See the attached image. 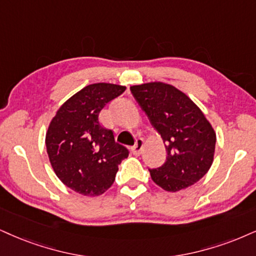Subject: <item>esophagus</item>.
<instances>
[{
  "instance_id": "obj_1",
  "label": "esophagus",
  "mask_w": 256,
  "mask_h": 256,
  "mask_svg": "<svg viewBox=\"0 0 256 256\" xmlns=\"http://www.w3.org/2000/svg\"><path fill=\"white\" fill-rule=\"evenodd\" d=\"M144 144V138H136V141H135V144L133 147H132V152H133L134 156H140V154L142 153Z\"/></svg>"
}]
</instances>
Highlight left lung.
I'll return each mask as SVG.
<instances>
[{"label": "left lung", "mask_w": 256, "mask_h": 256, "mask_svg": "<svg viewBox=\"0 0 256 256\" xmlns=\"http://www.w3.org/2000/svg\"><path fill=\"white\" fill-rule=\"evenodd\" d=\"M130 91L166 147L165 164L150 170L153 182L176 192L203 178L212 165L216 133L197 104L162 82L133 85Z\"/></svg>", "instance_id": "left-lung-1"}]
</instances>
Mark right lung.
<instances>
[{
    "instance_id": "1",
    "label": "right lung",
    "mask_w": 256,
    "mask_h": 256,
    "mask_svg": "<svg viewBox=\"0 0 256 256\" xmlns=\"http://www.w3.org/2000/svg\"><path fill=\"white\" fill-rule=\"evenodd\" d=\"M126 86L94 83L70 97L56 110L46 133V148L54 173L64 185L83 196H100L115 180L128 150L115 142L112 130L98 115Z\"/></svg>"
}]
</instances>
